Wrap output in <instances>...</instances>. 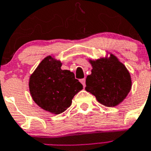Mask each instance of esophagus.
<instances>
[{
  "label": "esophagus",
  "instance_id": "34e87169",
  "mask_svg": "<svg viewBox=\"0 0 151 151\" xmlns=\"http://www.w3.org/2000/svg\"><path fill=\"white\" fill-rule=\"evenodd\" d=\"M80 81H81V83L83 84V87H85V86H86V79H85V78H83V79H81Z\"/></svg>",
  "mask_w": 151,
  "mask_h": 151
}]
</instances>
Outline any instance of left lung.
Returning a JSON list of instances; mask_svg holds the SVG:
<instances>
[{
  "label": "left lung",
  "instance_id": "8db88e82",
  "mask_svg": "<svg viewBox=\"0 0 151 151\" xmlns=\"http://www.w3.org/2000/svg\"><path fill=\"white\" fill-rule=\"evenodd\" d=\"M90 62L93 69L86 77L85 90L107 107L121 103L132 88L131 76L125 66L112 54L108 58Z\"/></svg>",
  "mask_w": 151,
  "mask_h": 151
}]
</instances>
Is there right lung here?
Instances as JSON below:
<instances>
[{"mask_svg":"<svg viewBox=\"0 0 151 151\" xmlns=\"http://www.w3.org/2000/svg\"><path fill=\"white\" fill-rule=\"evenodd\" d=\"M60 61L48 56L30 76L29 86L34 102L45 111L60 114L70 107L72 99L83 89L74 74L61 70Z\"/></svg>","mask_w":151,"mask_h":151,"instance_id":"right-lung-1","label":"right lung"}]
</instances>
